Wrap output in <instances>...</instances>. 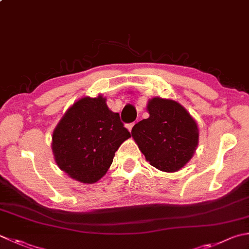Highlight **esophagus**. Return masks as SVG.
Segmentation results:
<instances>
[{
	"label": "esophagus",
	"instance_id": "34e87169",
	"mask_svg": "<svg viewBox=\"0 0 249 249\" xmlns=\"http://www.w3.org/2000/svg\"><path fill=\"white\" fill-rule=\"evenodd\" d=\"M134 125H135V123H129V124L126 125V127L128 128L129 131H131V129H133V127H134Z\"/></svg>",
	"mask_w": 249,
	"mask_h": 249
}]
</instances>
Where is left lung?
Here are the masks:
<instances>
[{
	"label": "left lung",
	"mask_w": 249,
	"mask_h": 249,
	"mask_svg": "<svg viewBox=\"0 0 249 249\" xmlns=\"http://www.w3.org/2000/svg\"><path fill=\"white\" fill-rule=\"evenodd\" d=\"M148 111L150 116L134 126L131 136L152 166L177 172L189 162L197 145L196 121L181 105L169 99H151Z\"/></svg>",
	"instance_id": "left-lung-1"
}]
</instances>
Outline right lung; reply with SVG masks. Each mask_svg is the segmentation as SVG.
I'll return each instance as SVG.
<instances>
[{
  "mask_svg": "<svg viewBox=\"0 0 249 249\" xmlns=\"http://www.w3.org/2000/svg\"><path fill=\"white\" fill-rule=\"evenodd\" d=\"M130 133L106 99L85 97L62 116L53 133V152L61 170L83 183L106 175L114 153Z\"/></svg>",
  "mask_w": 249,
  "mask_h": 249,
  "instance_id": "1",
  "label": "right lung"
}]
</instances>
